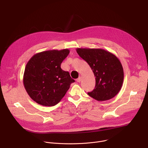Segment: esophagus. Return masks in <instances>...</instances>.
I'll use <instances>...</instances> for the list:
<instances>
[{
  "mask_svg": "<svg viewBox=\"0 0 148 148\" xmlns=\"http://www.w3.org/2000/svg\"><path fill=\"white\" fill-rule=\"evenodd\" d=\"M81 77H79L77 79V82H79L81 81Z\"/></svg>",
  "mask_w": 148,
  "mask_h": 148,
  "instance_id": "esophagus-1",
  "label": "esophagus"
}]
</instances>
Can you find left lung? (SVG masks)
Returning <instances> with one entry per match:
<instances>
[{
	"label": "left lung",
	"instance_id": "left-lung-1",
	"mask_svg": "<svg viewBox=\"0 0 148 148\" xmlns=\"http://www.w3.org/2000/svg\"><path fill=\"white\" fill-rule=\"evenodd\" d=\"M76 51L95 77V88L88 94L99 101L114 98L121 90L123 81V67L117 57L101 49L77 48Z\"/></svg>",
	"mask_w": 148,
	"mask_h": 148
}]
</instances>
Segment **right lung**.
Listing matches in <instances>:
<instances>
[{
	"instance_id": "1",
	"label": "right lung",
	"mask_w": 148,
	"mask_h": 148,
	"mask_svg": "<svg viewBox=\"0 0 148 148\" xmlns=\"http://www.w3.org/2000/svg\"><path fill=\"white\" fill-rule=\"evenodd\" d=\"M70 50H52L34 54L26 66L23 84L30 98L46 107L57 104L74 82L68 71L61 64Z\"/></svg>"
}]
</instances>
